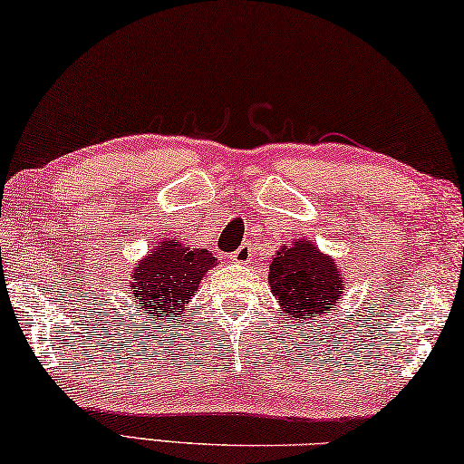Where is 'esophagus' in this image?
Listing matches in <instances>:
<instances>
[{"instance_id":"34e87169","label":"esophagus","mask_w":464,"mask_h":464,"mask_svg":"<svg viewBox=\"0 0 464 464\" xmlns=\"http://www.w3.org/2000/svg\"><path fill=\"white\" fill-rule=\"evenodd\" d=\"M253 256H255V245L248 240V242H245V245H242L230 258H232L234 263H238V265H248L250 258H253Z\"/></svg>"}]
</instances>
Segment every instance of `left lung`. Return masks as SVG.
<instances>
[{"label":"left lung","mask_w":464,"mask_h":464,"mask_svg":"<svg viewBox=\"0 0 464 464\" xmlns=\"http://www.w3.org/2000/svg\"><path fill=\"white\" fill-rule=\"evenodd\" d=\"M269 287L281 314L294 320L295 326L312 328L314 320L330 315L340 304L346 279L334 258L322 253L312 240L297 237L273 255Z\"/></svg>","instance_id":"8db88e82"}]
</instances>
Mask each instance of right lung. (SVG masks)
<instances>
[{
	"label": "right lung",
	"mask_w": 464,
	"mask_h": 464,
	"mask_svg": "<svg viewBox=\"0 0 464 464\" xmlns=\"http://www.w3.org/2000/svg\"><path fill=\"white\" fill-rule=\"evenodd\" d=\"M216 265L218 258L206 248H191L175 238H160L132 271L130 294L136 315H154L165 322L181 318L206 273Z\"/></svg>",
	"instance_id": "right-lung-1"
}]
</instances>
